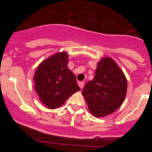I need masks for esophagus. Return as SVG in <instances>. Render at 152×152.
I'll use <instances>...</instances> for the list:
<instances>
[{
	"label": "esophagus",
	"instance_id": "esophagus-1",
	"mask_svg": "<svg viewBox=\"0 0 152 152\" xmlns=\"http://www.w3.org/2000/svg\"><path fill=\"white\" fill-rule=\"evenodd\" d=\"M79 87H80L81 89H82L84 87V86H85V82H79Z\"/></svg>",
	"mask_w": 152,
	"mask_h": 152
}]
</instances>
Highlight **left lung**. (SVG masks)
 Masks as SVG:
<instances>
[{
    "label": "left lung",
    "instance_id": "left-lung-1",
    "mask_svg": "<svg viewBox=\"0 0 152 152\" xmlns=\"http://www.w3.org/2000/svg\"><path fill=\"white\" fill-rule=\"evenodd\" d=\"M127 91V80L116 62L103 57L97 63L96 74L82 90L90 113L95 117L112 114L121 106Z\"/></svg>",
    "mask_w": 152,
    "mask_h": 152
}]
</instances>
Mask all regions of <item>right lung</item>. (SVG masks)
<instances>
[{
	"label": "right lung",
	"instance_id": "obj_1",
	"mask_svg": "<svg viewBox=\"0 0 152 152\" xmlns=\"http://www.w3.org/2000/svg\"><path fill=\"white\" fill-rule=\"evenodd\" d=\"M67 63L68 54L62 51L42 61L35 71L34 89L40 102L49 109L60 107L71 95L80 90Z\"/></svg>",
	"mask_w": 152,
	"mask_h": 152
}]
</instances>
